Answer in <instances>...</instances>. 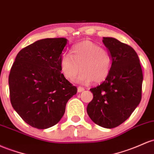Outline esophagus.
<instances>
[{
  "label": "esophagus",
  "mask_w": 154,
  "mask_h": 154,
  "mask_svg": "<svg viewBox=\"0 0 154 154\" xmlns=\"http://www.w3.org/2000/svg\"><path fill=\"white\" fill-rule=\"evenodd\" d=\"M85 91V88H84L83 87H81V86H79L78 88H77V91H78L79 93H81L82 92V91Z\"/></svg>",
  "instance_id": "1"
}]
</instances>
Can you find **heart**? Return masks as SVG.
<instances>
[{
  "label": "heart",
  "mask_w": 154,
  "mask_h": 154,
  "mask_svg": "<svg viewBox=\"0 0 154 154\" xmlns=\"http://www.w3.org/2000/svg\"><path fill=\"white\" fill-rule=\"evenodd\" d=\"M63 75L72 80L82 71L77 81L80 83L102 82L109 75L112 58L106 49L90 41H84L72 47L70 55L63 54L60 58Z\"/></svg>",
  "instance_id": "b5f03b06"
}]
</instances>
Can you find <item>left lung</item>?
<instances>
[{
    "instance_id": "1",
    "label": "left lung",
    "mask_w": 154,
    "mask_h": 154,
    "mask_svg": "<svg viewBox=\"0 0 154 154\" xmlns=\"http://www.w3.org/2000/svg\"><path fill=\"white\" fill-rule=\"evenodd\" d=\"M102 42L110 53L112 66L105 80L90 89L94 98L87 112L95 124L112 129L128 119L139 105L143 76L132 47L111 37H103Z\"/></svg>"
}]
</instances>
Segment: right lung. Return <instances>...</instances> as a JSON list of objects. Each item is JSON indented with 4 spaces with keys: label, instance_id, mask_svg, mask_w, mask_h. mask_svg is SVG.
I'll return each mask as SVG.
<instances>
[{
    "label": "right lung",
    "instance_id": "add662e5",
    "mask_svg": "<svg viewBox=\"0 0 154 154\" xmlns=\"http://www.w3.org/2000/svg\"><path fill=\"white\" fill-rule=\"evenodd\" d=\"M65 38H45L22 49L8 76L10 101L14 110L32 127L57 124L77 87L61 74L60 58Z\"/></svg>",
    "mask_w": 154,
    "mask_h": 154
}]
</instances>
